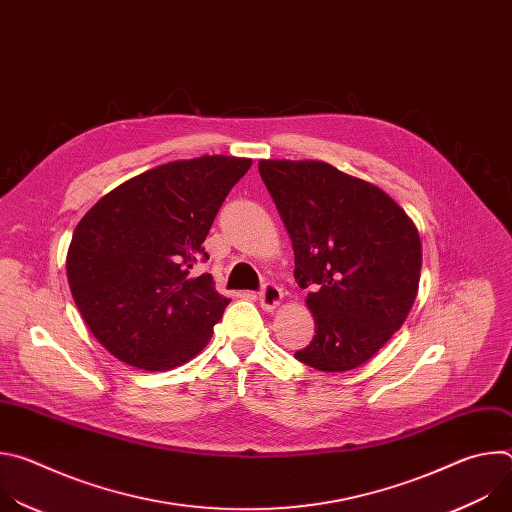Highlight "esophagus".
Here are the masks:
<instances>
[{
	"label": "esophagus",
	"instance_id": "obj_1",
	"mask_svg": "<svg viewBox=\"0 0 512 512\" xmlns=\"http://www.w3.org/2000/svg\"><path fill=\"white\" fill-rule=\"evenodd\" d=\"M281 300H283V291H281V287L275 285V283H265L263 289L259 291V304H261V308L267 310V312L275 310V308L281 304Z\"/></svg>",
	"mask_w": 512,
	"mask_h": 512
}]
</instances>
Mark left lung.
I'll return each mask as SVG.
<instances>
[{
  "label": "left lung",
  "mask_w": 512,
  "mask_h": 512,
  "mask_svg": "<svg viewBox=\"0 0 512 512\" xmlns=\"http://www.w3.org/2000/svg\"><path fill=\"white\" fill-rule=\"evenodd\" d=\"M259 174L296 255V281L316 334L296 352L308 367L344 373L403 326L421 275V241L381 188L316 160H261Z\"/></svg>",
  "instance_id": "8db88e82"
}]
</instances>
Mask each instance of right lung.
Masks as SVG:
<instances>
[{"instance_id": "right-lung-1", "label": "right lung", "mask_w": 512, "mask_h": 512, "mask_svg": "<svg viewBox=\"0 0 512 512\" xmlns=\"http://www.w3.org/2000/svg\"><path fill=\"white\" fill-rule=\"evenodd\" d=\"M249 158L202 156L143 172L105 194L77 225L66 255L72 298L93 336L121 362L168 371L192 360L231 300L202 243Z\"/></svg>"}]
</instances>
